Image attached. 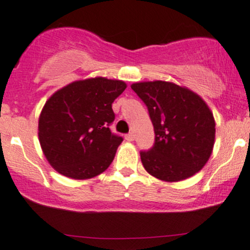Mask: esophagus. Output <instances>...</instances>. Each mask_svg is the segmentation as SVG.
Segmentation results:
<instances>
[{
	"label": "esophagus",
	"mask_w": 250,
	"mask_h": 250,
	"mask_svg": "<svg viewBox=\"0 0 250 250\" xmlns=\"http://www.w3.org/2000/svg\"><path fill=\"white\" fill-rule=\"evenodd\" d=\"M125 140H127V141H133V140H134V133H133V132L128 133V134L125 135Z\"/></svg>",
	"instance_id": "1"
}]
</instances>
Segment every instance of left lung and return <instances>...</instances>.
I'll list each match as a JSON object with an SVG mask.
<instances>
[{"instance_id": "1", "label": "left lung", "mask_w": 250, "mask_h": 250, "mask_svg": "<svg viewBox=\"0 0 250 250\" xmlns=\"http://www.w3.org/2000/svg\"><path fill=\"white\" fill-rule=\"evenodd\" d=\"M146 104L155 130V145L140 152L150 175L167 183L191 178L208 162L215 143V120L202 98L167 81L133 83Z\"/></svg>"}]
</instances>
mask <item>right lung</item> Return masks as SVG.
<instances>
[{
  "label": "right lung",
  "instance_id": "right-lung-1",
  "mask_svg": "<svg viewBox=\"0 0 250 250\" xmlns=\"http://www.w3.org/2000/svg\"><path fill=\"white\" fill-rule=\"evenodd\" d=\"M127 88L121 80L90 77L53 93L39 118V140L48 163L66 178L85 180L109 168L122 138L109 125L112 103Z\"/></svg>",
  "mask_w": 250,
  "mask_h": 250
}]
</instances>
